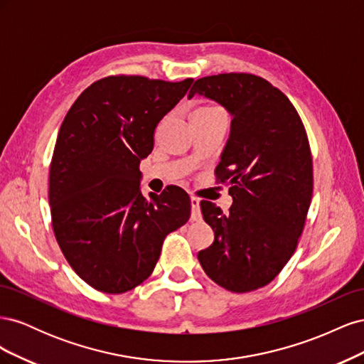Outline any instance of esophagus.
Listing matches in <instances>:
<instances>
[{
	"label": "esophagus",
	"instance_id": "esophagus-1",
	"mask_svg": "<svg viewBox=\"0 0 364 364\" xmlns=\"http://www.w3.org/2000/svg\"><path fill=\"white\" fill-rule=\"evenodd\" d=\"M202 218V214H200V200L197 199V197L191 196V220H194V222H197V220Z\"/></svg>",
	"mask_w": 364,
	"mask_h": 364
}]
</instances>
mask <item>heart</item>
I'll return each mask as SVG.
<instances>
[{
    "mask_svg": "<svg viewBox=\"0 0 364 364\" xmlns=\"http://www.w3.org/2000/svg\"><path fill=\"white\" fill-rule=\"evenodd\" d=\"M194 114H223V109L218 107V106L209 105V106H202V107H199Z\"/></svg>",
    "mask_w": 364,
    "mask_h": 364,
    "instance_id": "obj_1",
    "label": "heart"
}]
</instances>
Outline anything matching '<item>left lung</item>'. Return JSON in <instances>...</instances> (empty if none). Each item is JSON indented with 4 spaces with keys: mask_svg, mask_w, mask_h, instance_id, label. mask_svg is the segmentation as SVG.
<instances>
[{
    "mask_svg": "<svg viewBox=\"0 0 364 364\" xmlns=\"http://www.w3.org/2000/svg\"><path fill=\"white\" fill-rule=\"evenodd\" d=\"M205 95L232 115L217 181L232 196L229 214L202 200L214 243L200 266L220 287L246 293L272 282L296 250L313 196V158L291 102L262 77L246 73L196 80L188 98Z\"/></svg>",
    "mask_w": 364,
    "mask_h": 364,
    "instance_id": "8db88e82",
    "label": "left lung"
}]
</instances>
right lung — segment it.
<instances>
[{"instance_id":"obj_1","label":"right lung","mask_w":364,"mask_h":364,"mask_svg":"<svg viewBox=\"0 0 364 364\" xmlns=\"http://www.w3.org/2000/svg\"><path fill=\"white\" fill-rule=\"evenodd\" d=\"M191 83L109 75L87 86L63 119L50 165L53 230L73 270L98 291L124 293L146 281L165 237L188 222L191 200L179 186L150 200L141 194L139 162Z\"/></svg>"}]
</instances>
